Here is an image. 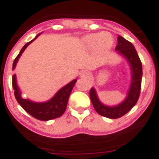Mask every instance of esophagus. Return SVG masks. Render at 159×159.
Instances as JSON below:
<instances>
[{
  "mask_svg": "<svg viewBox=\"0 0 159 159\" xmlns=\"http://www.w3.org/2000/svg\"><path fill=\"white\" fill-rule=\"evenodd\" d=\"M81 78H86L89 76V73L87 71V70H82L81 72V75H80Z\"/></svg>",
  "mask_w": 159,
  "mask_h": 159,
  "instance_id": "esophagus-1",
  "label": "esophagus"
}]
</instances>
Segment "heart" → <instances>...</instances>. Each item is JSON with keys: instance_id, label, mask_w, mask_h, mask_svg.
<instances>
[{"instance_id": "heart-1", "label": "heart", "mask_w": 159, "mask_h": 159, "mask_svg": "<svg viewBox=\"0 0 159 159\" xmlns=\"http://www.w3.org/2000/svg\"><path fill=\"white\" fill-rule=\"evenodd\" d=\"M82 44L88 50H94L98 54H103L111 48L113 38L108 32L93 33L82 38Z\"/></svg>"}]
</instances>
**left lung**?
<instances>
[{
	"mask_svg": "<svg viewBox=\"0 0 159 159\" xmlns=\"http://www.w3.org/2000/svg\"><path fill=\"white\" fill-rule=\"evenodd\" d=\"M115 50L128 59L132 70V81L125 101L118 106H105L99 102L94 89L92 88L90 90V98L97 113L112 119L121 118L135 105L140 95L142 78V62L134 45L121 36H118V45Z\"/></svg>",
	"mask_w": 159,
	"mask_h": 159,
	"instance_id": "obj_1",
	"label": "left lung"
}]
</instances>
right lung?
Instances as JSON below:
<instances>
[{"label":"right lung","mask_w":159,"mask_h":159,"mask_svg":"<svg viewBox=\"0 0 159 159\" xmlns=\"http://www.w3.org/2000/svg\"><path fill=\"white\" fill-rule=\"evenodd\" d=\"M39 35L40 34L22 48L18 55L14 59V63H13V70L15 68L16 64H17L19 57H20L25 48L32 41H34ZM76 81L77 80H73L70 83H68L67 85L59 90L57 94L48 102H44V103H34L28 99L22 98L21 92L17 84L15 75H14V76L12 77V86L14 90V96H15L16 100L17 101L19 105L28 114H30L32 117L40 120V121H48V120L54 119V118H59L63 115L67 108V104H68L70 94Z\"/></svg>","instance_id":"obj_1"}]
</instances>
